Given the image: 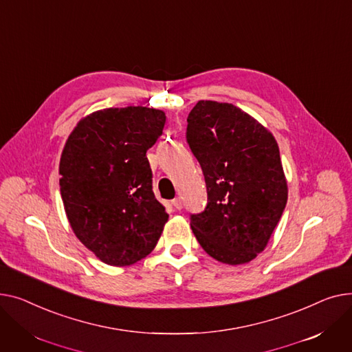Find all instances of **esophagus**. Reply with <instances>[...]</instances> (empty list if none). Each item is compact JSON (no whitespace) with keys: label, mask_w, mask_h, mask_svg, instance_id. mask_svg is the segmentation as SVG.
<instances>
[{"label":"esophagus","mask_w":352,"mask_h":352,"mask_svg":"<svg viewBox=\"0 0 352 352\" xmlns=\"http://www.w3.org/2000/svg\"><path fill=\"white\" fill-rule=\"evenodd\" d=\"M172 204H173V208L176 209V210H180L182 208H183V203H182V199H175L173 201H172Z\"/></svg>","instance_id":"obj_1"}]
</instances>
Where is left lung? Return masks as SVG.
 Wrapping results in <instances>:
<instances>
[{"label":"left lung","instance_id":"1","mask_svg":"<svg viewBox=\"0 0 352 352\" xmlns=\"http://www.w3.org/2000/svg\"><path fill=\"white\" fill-rule=\"evenodd\" d=\"M208 206L190 227L214 260L239 265L261 253L287 204L288 188L273 133L232 103L199 100L188 116Z\"/></svg>","mask_w":352,"mask_h":352}]
</instances>
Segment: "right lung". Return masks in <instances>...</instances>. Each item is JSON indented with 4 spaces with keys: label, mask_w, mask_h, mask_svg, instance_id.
<instances>
[{
    "label": "right lung",
    "mask_w": 352,
    "mask_h": 352,
    "mask_svg": "<svg viewBox=\"0 0 352 352\" xmlns=\"http://www.w3.org/2000/svg\"><path fill=\"white\" fill-rule=\"evenodd\" d=\"M166 115L146 107L89 113L71 132L59 162V186L75 236L100 261L125 267L157 244L169 214L152 190L146 152Z\"/></svg>",
    "instance_id": "1"
}]
</instances>
